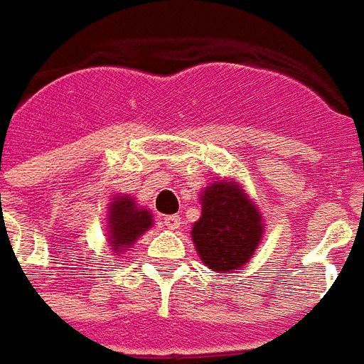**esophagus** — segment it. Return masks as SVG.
I'll use <instances>...</instances> for the list:
<instances>
[{
    "label": "esophagus",
    "instance_id": "1",
    "mask_svg": "<svg viewBox=\"0 0 364 364\" xmlns=\"http://www.w3.org/2000/svg\"><path fill=\"white\" fill-rule=\"evenodd\" d=\"M180 225H182V223H180L178 215H166V217H164V227H166V229L178 230Z\"/></svg>",
    "mask_w": 364,
    "mask_h": 364
}]
</instances>
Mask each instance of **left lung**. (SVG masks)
I'll return each mask as SVG.
<instances>
[{
  "instance_id": "8db88e82",
  "label": "left lung",
  "mask_w": 364,
  "mask_h": 364,
  "mask_svg": "<svg viewBox=\"0 0 364 364\" xmlns=\"http://www.w3.org/2000/svg\"><path fill=\"white\" fill-rule=\"evenodd\" d=\"M201 217L192 225V240L201 262L217 273L235 272L256 254L262 215L235 180H215L201 192Z\"/></svg>"
}]
</instances>
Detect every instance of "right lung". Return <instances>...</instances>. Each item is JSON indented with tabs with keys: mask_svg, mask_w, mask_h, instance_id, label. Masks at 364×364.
<instances>
[{
	"mask_svg": "<svg viewBox=\"0 0 364 364\" xmlns=\"http://www.w3.org/2000/svg\"><path fill=\"white\" fill-rule=\"evenodd\" d=\"M108 242L114 252L120 254L129 248L132 244L141 237L143 232L151 229L153 215L151 211L135 205L132 196H116L108 208Z\"/></svg>",
	"mask_w": 364,
	"mask_h": 364,
	"instance_id": "add662e5",
	"label": "right lung"
}]
</instances>
